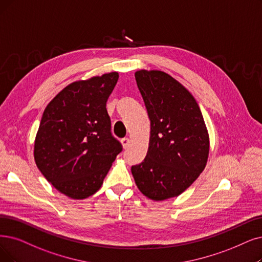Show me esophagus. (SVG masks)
I'll return each instance as SVG.
<instances>
[{
    "mask_svg": "<svg viewBox=\"0 0 262 262\" xmlns=\"http://www.w3.org/2000/svg\"><path fill=\"white\" fill-rule=\"evenodd\" d=\"M121 144H122V147L123 148H127L128 146H129V144H130V140L128 139V138H123V139H121Z\"/></svg>",
    "mask_w": 262,
    "mask_h": 262,
    "instance_id": "obj_1",
    "label": "esophagus"
}]
</instances>
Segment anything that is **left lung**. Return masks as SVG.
Returning <instances> with one entry per match:
<instances>
[{"instance_id":"left-lung-1","label":"left lung","mask_w":262,"mask_h":262,"mask_svg":"<svg viewBox=\"0 0 262 262\" xmlns=\"http://www.w3.org/2000/svg\"><path fill=\"white\" fill-rule=\"evenodd\" d=\"M150 120L147 155L131 172L140 191L155 201L180 195L202 173L210 138L195 99L162 71L135 72Z\"/></svg>"}]
</instances>
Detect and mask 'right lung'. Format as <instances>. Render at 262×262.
<instances>
[{"label":"right lung","instance_id":"add662e5","mask_svg":"<svg viewBox=\"0 0 262 262\" xmlns=\"http://www.w3.org/2000/svg\"><path fill=\"white\" fill-rule=\"evenodd\" d=\"M118 73L70 83L41 116L34 143L38 170L57 190L81 200L96 193L122 150L111 132L106 102Z\"/></svg>","mask_w":262,"mask_h":262}]
</instances>
